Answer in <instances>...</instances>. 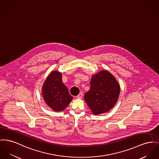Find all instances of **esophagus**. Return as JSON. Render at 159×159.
Wrapping results in <instances>:
<instances>
[{
    "label": "esophagus",
    "instance_id": "34e87169",
    "mask_svg": "<svg viewBox=\"0 0 159 159\" xmlns=\"http://www.w3.org/2000/svg\"><path fill=\"white\" fill-rule=\"evenodd\" d=\"M82 97H83V93H79V94L77 96V98H82Z\"/></svg>",
    "mask_w": 159,
    "mask_h": 159
}]
</instances>
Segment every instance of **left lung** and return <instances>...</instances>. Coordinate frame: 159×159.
<instances>
[{
	"label": "left lung",
	"mask_w": 159,
	"mask_h": 159,
	"mask_svg": "<svg viewBox=\"0 0 159 159\" xmlns=\"http://www.w3.org/2000/svg\"><path fill=\"white\" fill-rule=\"evenodd\" d=\"M89 91L84 93L87 105L95 115L108 112L116 103L120 87L115 78L109 72L102 71L93 75Z\"/></svg>",
	"instance_id": "left-lung-1"
}]
</instances>
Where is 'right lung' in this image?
Returning <instances> with one entry per match:
<instances>
[{
	"label": "right lung",
	"mask_w": 159,
	"mask_h": 159,
	"mask_svg": "<svg viewBox=\"0 0 159 159\" xmlns=\"http://www.w3.org/2000/svg\"><path fill=\"white\" fill-rule=\"evenodd\" d=\"M42 93L45 102L55 111H63L73 100L62 82V74L56 71L48 76L43 86Z\"/></svg>",
	"instance_id": "1"
}]
</instances>
